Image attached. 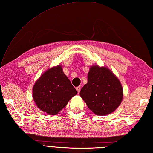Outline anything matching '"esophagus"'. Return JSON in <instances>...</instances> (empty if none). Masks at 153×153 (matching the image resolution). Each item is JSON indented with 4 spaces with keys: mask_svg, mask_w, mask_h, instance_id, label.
Listing matches in <instances>:
<instances>
[{
    "mask_svg": "<svg viewBox=\"0 0 153 153\" xmlns=\"http://www.w3.org/2000/svg\"><path fill=\"white\" fill-rule=\"evenodd\" d=\"M76 88V90H77V93H79L80 90H81V87H80V86H79V87H77Z\"/></svg>",
    "mask_w": 153,
    "mask_h": 153,
    "instance_id": "obj_1",
    "label": "esophagus"
}]
</instances>
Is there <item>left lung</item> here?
Segmentation results:
<instances>
[{"instance_id": "obj_1", "label": "left lung", "mask_w": 153, "mask_h": 153, "mask_svg": "<svg viewBox=\"0 0 153 153\" xmlns=\"http://www.w3.org/2000/svg\"><path fill=\"white\" fill-rule=\"evenodd\" d=\"M123 91L121 83L111 70L94 65L89 69L87 83L81 88L79 95L94 114L106 115L119 107Z\"/></svg>"}]
</instances>
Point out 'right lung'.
<instances>
[{"mask_svg":"<svg viewBox=\"0 0 153 153\" xmlns=\"http://www.w3.org/2000/svg\"><path fill=\"white\" fill-rule=\"evenodd\" d=\"M77 94L60 65L45 71L33 88V97L37 107L51 115L58 114Z\"/></svg>","mask_w":153,"mask_h":153,"instance_id":"add662e5","label":"right lung"}]
</instances>
